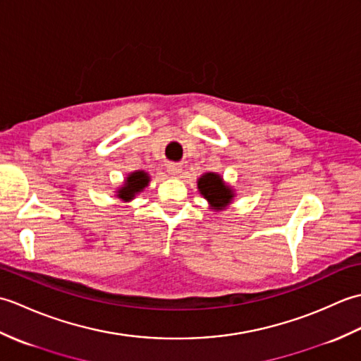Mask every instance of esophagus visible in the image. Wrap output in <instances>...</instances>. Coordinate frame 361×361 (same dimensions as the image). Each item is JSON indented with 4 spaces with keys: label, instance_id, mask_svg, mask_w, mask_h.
Instances as JSON below:
<instances>
[{
    "label": "esophagus",
    "instance_id": "1",
    "mask_svg": "<svg viewBox=\"0 0 361 361\" xmlns=\"http://www.w3.org/2000/svg\"><path fill=\"white\" fill-rule=\"evenodd\" d=\"M181 172V167H180V164H175V163H171V164H167V173L169 175H178Z\"/></svg>",
    "mask_w": 361,
    "mask_h": 361
}]
</instances>
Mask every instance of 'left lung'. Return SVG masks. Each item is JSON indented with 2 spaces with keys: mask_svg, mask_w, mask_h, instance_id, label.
<instances>
[{
  "mask_svg": "<svg viewBox=\"0 0 361 361\" xmlns=\"http://www.w3.org/2000/svg\"><path fill=\"white\" fill-rule=\"evenodd\" d=\"M198 189L204 195L206 200H208L214 208L221 209L231 202L233 192L231 189L224 185V181L219 175L216 173H206L200 180H198Z\"/></svg>",
  "mask_w": 361,
  "mask_h": 361,
  "instance_id": "obj_1",
  "label": "left lung"
}]
</instances>
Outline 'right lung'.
I'll use <instances>...</instances> for the list:
<instances>
[{"label":"right lung","mask_w":361,"mask_h":361,"mask_svg":"<svg viewBox=\"0 0 361 361\" xmlns=\"http://www.w3.org/2000/svg\"><path fill=\"white\" fill-rule=\"evenodd\" d=\"M147 183H149L147 173L142 172V171L135 172V173L128 176L127 181H126V186L119 190L118 197L122 198V200H126V202L132 200L136 192H140V190H142V188L147 186Z\"/></svg>","instance_id":"1"}]
</instances>
